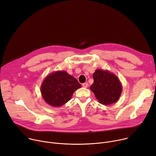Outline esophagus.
I'll return each instance as SVG.
<instances>
[{
    "instance_id": "1",
    "label": "esophagus",
    "mask_w": 156,
    "mask_h": 156,
    "mask_svg": "<svg viewBox=\"0 0 156 156\" xmlns=\"http://www.w3.org/2000/svg\"><path fill=\"white\" fill-rule=\"evenodd\" d=\"M82 86L84 87V88H87L88 86V84L87 83H84L82 84Z\"/></svg>"
}]
</instances>
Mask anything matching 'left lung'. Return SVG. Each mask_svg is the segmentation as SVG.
Returning a JSON list of instances; mask_svg holds the SVG:
<instances>
[{
    "label": "left lung",
    "instance_id": "1",
    "mask_svg": "<svg viewBox=\"0 0 156 156\" xmlns=\"http://www.w3.org/2000/svg\"><path fill=\"white\" fill-rule=\"evenodd\" d=\"M94 82L90 87L99 103L109 105L117 102L122 87L118 76L108 70L96 69L93 75Z\"/></svg>",
    "mask_w": 156,
    "mask_h": 156
}]
</instances>
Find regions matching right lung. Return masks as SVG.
<instances>
[{
  "label": "right lung",
  "mask_w": 156,
  "mask_h": 156,
  "mask_svg": "<svg viewBox=\"0 0 156 156\" xmlns=\"http://www.w3.org/2000/svg\"><path fill=\"white\" fill-rule=\"evenodd\" d=\"M81 85L65 71H56L47 75L42 82L40 91L44 101L53 107H60L70 100Z\"/></svg>",
  "instance_id": "1"
}]
</instances>
